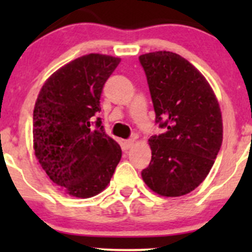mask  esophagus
<instances>
[{
    "label": "esophagus",
    "instance_id": "34e87169",
    "mask_svg": "<svg viewBox=\"0 0 252 252\" xmlns=\"http://www.w3.org/2000/svg\"><path fill=\"white\" fill-rule=\"evenodd\" d=\"M134 141H135V140H134V139H128V140H124V142H123L124 149H126V150L130 149V147L134 145Z\"/></svg>",
    "mask_w": 252,
    "mask_h": 252
}]
</instances>
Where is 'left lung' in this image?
I'll use <instances>...</instances> for the list:
<instances>
[{"mask_svg": "<svg viewBox=\"0 0 252 252\" xmlns=\"http://www.w3.org/2000/svg\"><path fill=\"white\" fill-rule=\"evenodd\" d=\"M146 74L156 123L166 133L149 139L151 162L145 184L158 195L182 196L199 187L212 168L223 139L222 113L204 75L169 51L139 57Z\"/></svg>", "mask_w": 252, "mask_h": 252, "instance_id": "left-lung-1", "label": "left lung"}]
</instances>
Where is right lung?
Returning <instances> with one entry per match:
<instances>
[{"mask_svg":"<svg viewBox=\"0 0 252 252\" xmlns=\"http://www.w3.org/2000/svg\"><path fill=\"white\" fill-rule=\"evenodd\" d=\"M119 62L98 53L79 57L47 79L35 102V156L48 178L72 196L102 191L121 161V146L95 118L103 85Z\"/></svg>","mask_w":252,"mask_h":252,"instance_id":"1","label":"right lung"}]
</instances>
